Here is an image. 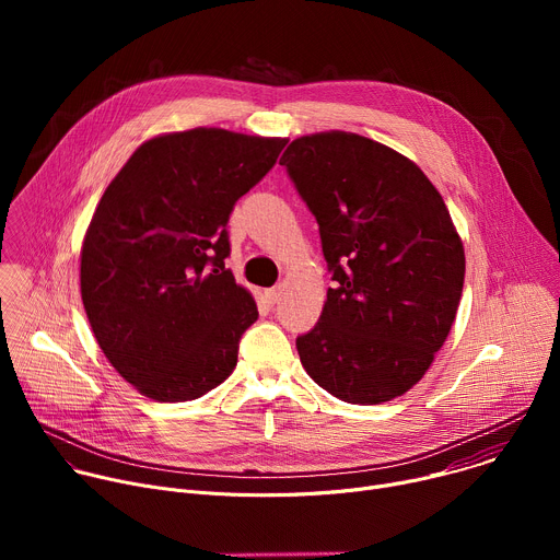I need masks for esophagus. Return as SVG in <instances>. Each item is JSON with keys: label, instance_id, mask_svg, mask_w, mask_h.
Returning a JSON list of instances; mask_svg holds the SVG:
<instances>
[{"label": "esophagus", "instance_id": "obj_1", "mask_svg": "<svg viewBox=\"0 0 560 560\" xmlns=\"http://www.w3.org/2000/svg\"><path fill=\"white\" fill-rule=\"evenodd\" d=\"M264 296H266L268 303H275V301L279 299V288H268V290L264 292Z\"/></svg>", "mask_w": 560, "mask_h": 560}]
</instances>
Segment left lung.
<instances>
[{"label":"left lung","mask_w":560,"mask_h":560,"mask_svg":"<svg viewBox=\"0 0 560 560\" xmlns=\"http://www.w3.org/2000/svg\"><path fill=\"white\" fill-rule=\"evenodd\" d=\"M279 164L335 281L296 339L301 365L346 404L392 401L423 378L458 310L465 253L447 206L408 156L354 132L299 137Z\"/></svg>","instance_id":"1"}]
</instances>
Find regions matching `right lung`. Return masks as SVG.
I'll use <instances>...</instances> for the list:
<instances>
[{
	"instance_id": "add662e5",
	"label": "right lung",
	"mask_w": 560,
	"mask_h": 560,
	"mask_svg": "<svg viewBox=\"0 0 560 560\" xmlns=\"http://www.w3.org/2000/svg\"><path fill=\"white\" fill-rule=\"evenodd\" d=\"M285 143L223 128L156 135L102 195L82 301L102 352L143 396L192 401L232 374L259 312L225 268V225Z\"/></svg>"
}]
</instances>
